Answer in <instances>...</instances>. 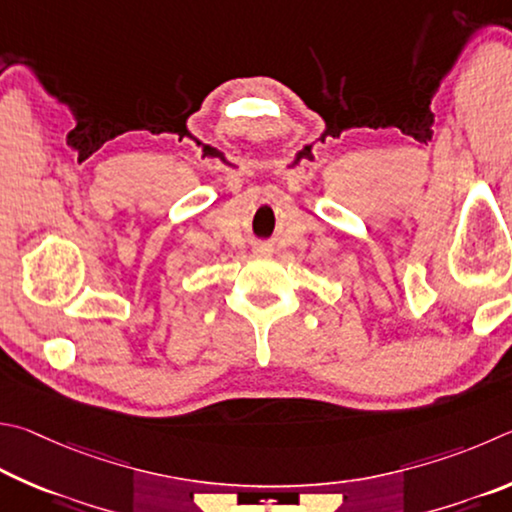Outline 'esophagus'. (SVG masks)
Listing matches in <instances>:
<instances>
[{"label":"esophagus","mask_w":512,"mask_h":512,"mask_svg":"<svg viewBox=\"0 0 512 512\" xmlns=\"http://www.w3.org/2000/svg\"><path fill=\"white\" fill-rule=\"evenodd\" d=\"M256 254H270V247H267V245H258V247H256Z\"/></svg>","instance_id":"1"}]
</instances>
